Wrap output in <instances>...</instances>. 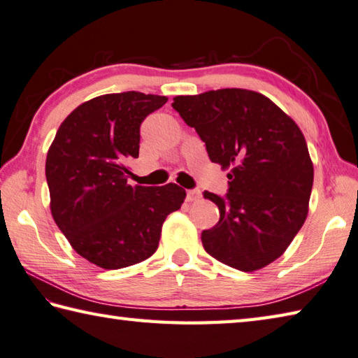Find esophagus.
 <instances>
[{
  "instance_id": "obj_1",
  "label": "esophagus",
  "mask_w": 358,
  "mask_h": 358,
  "mask_svg": "<svg viewBox=\"0 0 358 358\" xmlns=\"http://www.w3.org/2000/svg\"><path fill=\"white\" fill-rule=\"evenodd\" d=\"M201 197V192L199 189H191V191H187V200L189 201H195Z\"/></svg>"
}]
</instances>
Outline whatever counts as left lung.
<instances>
[{
    "label": "left lung",
    "mask_w": 358,
    "mask_h": 358,
    "mask_svg": "<svg viewBox=\"0 0 358 358\" xmlns=\"http://www.w3.org/2000/svg\"><path fill=\"white\" fill-rule=\"evenodd\" d=\"M209 159L228 173L225 199L205 191L220 220L201 233L203 248L241 271H256L289 248L309 213L313 163L296 122L267 96L223 88L173 97Z\"/></svg>",
    "instance_id": "8db88e82"
}]
</instances>
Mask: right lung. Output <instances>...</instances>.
Segmentation results:
<instances>
[{
	"mask_svg": "<svg viewBox=\"0 0 358 358\" xmlns=\"http://www.w3.org/2000/svg\"><path fill=\"white\" fill-rule=\"evenodd\" d=\"M166 102V96L138 91L97 96L66 116L49 147L54 222L76 253L97 267L117 270L149 259L166 217L186 199L175 183H127L125 163L138 158L141 122Z\"/></svg>",
	"mask_w": 358,
	"mask_h": 358,
	"instance_id": "right-lung-1",
	"label": "right lung"
}]
</instances>
